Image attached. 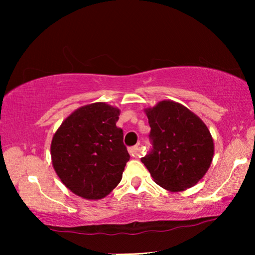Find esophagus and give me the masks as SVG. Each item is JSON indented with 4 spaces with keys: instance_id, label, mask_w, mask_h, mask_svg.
I'll return each mask as SVG.
<instances>
[{
    "instance_id": "1",
    "label": "esophagus",
    "mask_w": 255,
    "mask_h": 255,
    "mask_svg": "<svg viewBox=\"0 0 255 255\" xmlns=\"http://www.w3.org/2000/svg\"><path fill=\"white\" fill-rule=\"evenodd\" d=\"M128 153H130L132 156H138L139 154H140V149H139L138 145H135V146H133V147L128 148Z\"/></svg>"
}]
</instances>
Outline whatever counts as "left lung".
Masks as SVG:
<instances>
[{"instance_id": "1", "label": "left lung", "mask_w": 255, "mask_h": 255, "mask_svg": "<svg viewBox=\"0 0 255 255\" xmlns=\"http://www.w3.org/2000/svg\"><path fill=\"white\" fill-rule=\"evenodd\" d=\"M152 149L141 158L156 184L169 191L195 186L214 158V140L207 125L182 104L166 100L145 109Z\"/></svg>"}]
</instances>
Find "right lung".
Listing matches in <instances>:
<instances>
[{
    "instance_id": "1",
    "label": "right lung",
    "mask_w": 255,
    "mask_h": 255,
    "mask_svg": "<svg viewBox=\"0 0 255 255\" xmlns=\"http://www.w3.org/2000/svg\"><path fill=\"white\" fill-rule=\"evenodd\" d=\"M121 110L103 102L81 107L62 122L51 142L52 165L72 193L101 200L121 182L130 154L123 130L116 127Z\"/></svg>"
}]
</instances>
